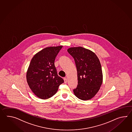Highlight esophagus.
<instances>
[{
    "label": "esophagus",
    "mask_w": 132,
    "mask_h": 132,
    "mask_svg": "<svg viewBox=\"0 0 132 132\" xmlns=\"http://www.w3.org/2000/svg\"><path fill=\"white\" fill-rule=\"evenodd\" d=\"M64 82H65V84H66V83H67V79L66 78H64Z\"/></svg>",
    "instance_id": "34e87169"
}]
</instances>
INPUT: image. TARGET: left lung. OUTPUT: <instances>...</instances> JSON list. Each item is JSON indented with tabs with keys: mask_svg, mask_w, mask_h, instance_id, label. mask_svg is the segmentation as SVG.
<instances>
[{
	"mask_svg": "<svg viewBox=\"0 0 132 132\" xmlns=\"http://www.w3.org/2000/svg\"><path fill=\"white\" fill-rule=\"evenodd\" d=\"M77 71L78 85L73 92L78 98L89 100L95 95L101 86L103 75L98 57L93 51L81 47L70 48Z\"/></svg>",
	"mask_w": 132,
	"mask_h": 132,
	"instance_id": "left-lung-1",
	"label": "left lung"
}]
</instances>
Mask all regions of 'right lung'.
I'll use <instances>...</instances> for the list:
<instances>
[{
  "label": "right lung",
  "instance_id": "add662e5",
  "mask_svg": "<svg viewBox=\"0 0 132 132\" xmlns=\"http://www.w3.org/2000/svg\"><path fill=\"white\" fill-rule=\"evenodd\" d=\"M63 46L50 47L36 54L28 67L26 79L29 86L35 95L47 99L56 93L64 81L58 76L55 60Z\"/></svg>",
  "mask_w": 132,
  "mask_h": 132
}]
</instances>
